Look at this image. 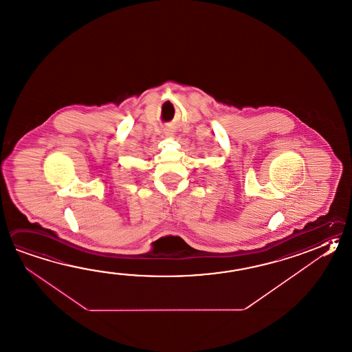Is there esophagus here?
<instances>
[{"mask_svg":"<svg viewBox=\"0 0 352 352\" xmlns=\"http://www.w3.org/2000/svg\"><path fill=\"white\" fill-rule=\"evenodd\" d=\"M164 135H166V138H173L174 137V132H173L170 128H166V129H164Z\"/></svg>","mask_w":352,"mask_h":352,"instance_id":"34e87169","label":"esophagus"}]
</instances>
